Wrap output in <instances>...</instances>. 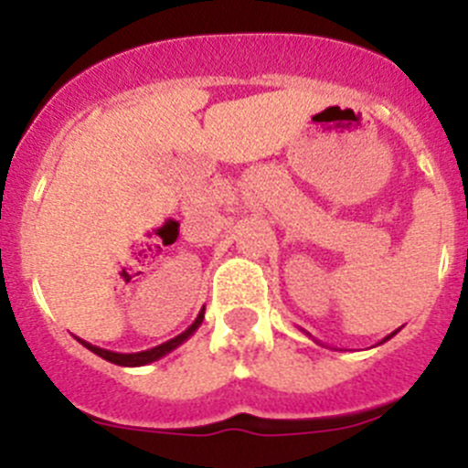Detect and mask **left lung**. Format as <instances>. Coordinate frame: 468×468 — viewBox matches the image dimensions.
I'll use <instances>...</instances> for the list:
<instances>
[{"instance_id":"left-lung-1","label":"left lung","mask_w":468,"mask_h":468,"mask_svg":"<svg viewBox=\"0 0 468 468\" xmlns=\"http://www.w3.org/2000/svg\"><path fill=\"white\" fill-rule=\"evenodd\" d=\"M396 333H399V330H394V333H391V335H387V337H384V340H382V342H387V340H391V337H394V335H396ZM307 335H309V333H307ZM382 342H379V345H382Z\"/></svg>"}]
</instances>
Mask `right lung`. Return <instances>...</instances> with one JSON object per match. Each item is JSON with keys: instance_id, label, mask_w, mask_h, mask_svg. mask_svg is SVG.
I'll return each mask as SVG.
<instances>
[{"instance_id": "obj_1", "label": "right lung", "mask_w": 468, "mask_h": 468, "mask_svg": "<svg viewBox=\"0 0 468 468\" xmlns=\"http://www.w3.org/2000/svg\"><path fill=\"white\" fill-rule=\"evenodd\" d=\"M201 321H204V309L198 312L197 321H194V324L189 325L185 333H180L177 337H173V340L164 342V345L152 346V349H147V351H135V354H119V351H107V349H101V346H93L84 340H80V342L89 351H93V354H98L101 358H105V361L117 363V366H126V367H138V366H147V363H152V361H159L161 356H166V354H171L173 349H177V346L183 345L185 340H189V337L197 333V328L201 325Z\"/></svg>"}]
</instances>
